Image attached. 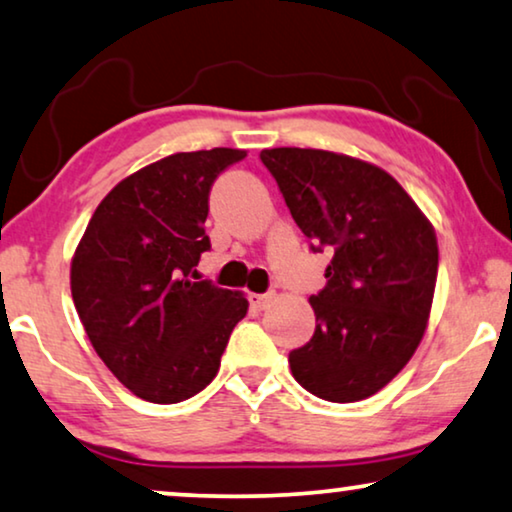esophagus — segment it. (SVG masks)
Listing matches in <instances>:
<instances>
[{
  "instance_id": "obj_1",
  "label": "esophagus",
  "mask_w": 512,
  "mask_h": 512,
  "mask_svg": "<svg viewBox=\"0 0 512 512\" xmlns=\"http://www.w3.org/2000/svg\"><path fill=\"white\" fill-rule=\"evenodd\" d=\"M271 301H273V294H250V306L257 308V311L269 308Z\"/></svg>"
}]
</instances>
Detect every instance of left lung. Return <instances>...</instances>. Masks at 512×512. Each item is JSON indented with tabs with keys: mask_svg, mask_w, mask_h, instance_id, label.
Returning <instances> with one entry per match:
<instances>
[{
	"mask_svg": "<svg viewBox=\"0 0 512 512\" xmlns=\"http://www.w3.org/2000/svg\"><path fill=\"white\" fill-rule=\"evenodd\" d=\"M313 253L334 250L311 297L315 334L290 352L297 383L352 403L390 383L420 345L438 276L436 232L376 164L315 148L259 153Z\"/></svg>",
	"mask_w": 512,
	"mask_h": 512,
	"instance_id": "8db88e82",
	"label": "left lung"
}]
</instances>
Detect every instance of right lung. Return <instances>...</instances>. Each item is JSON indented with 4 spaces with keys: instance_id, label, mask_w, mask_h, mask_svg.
<instances>
[{
    "instance_id": "add662e5",
    "label": "right lung",
    "mask_w": 512,
    "mask_h": 512,
    "mask_svg": "<svg viewBox=\"0 0 512 512\" xmlns=\"http://www.w3.org/2000/svg\"><path fill=\"white\" fill-rule=\"evenodd\" d=\"M246 150L174 153L134 171L102 199L71 257V297L92 348L150 403L194 397L215 378L243 292L197 278L208 192Z\"/></svg>"
}]
</instances>
